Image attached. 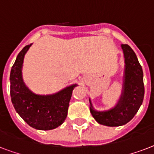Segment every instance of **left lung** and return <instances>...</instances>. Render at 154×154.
Listing matches in <instances>:
<instances>
[{
  "label": "left lung",
  "mask_w": 154,
  "mask_h": 154,
  "mask_svg": "<svg viewBox=\"0 0 154 154\" xmlns=\"http://www.w3.org/2000/svg\"><path fill=\"white\" fill-rule=\"evenodd\" d=\"M124 54V74L122 94L117 104L105 111H97L89 98V110L99 124L106 126H121L131 121L143 102L145 88L143 71L131 47L122 44Z\"/></svg>",
  "instance_id": "8db88e82"
}]
</instances>
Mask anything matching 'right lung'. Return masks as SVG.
Returning <instances> with one entry per match:
<instances>
[{
	"instance_id": "1",
	"label": "right lung",
	"mask_w": 154,
	"mask_h": 154,
	"mask_svg": "<svg viewBox=\"0 0 154 154\" xmlns=\"http://www.w3.org/2000/svg\"><path fill=\"white\" fill-rule=\"evenodd\" d=\"M31 45L23 48L11 69V101L17 112L29 126L39 130H50L65 122L72 90L77 85H70L55 94L47 95L30 90L23 80L22 68L25 56Z\"/></svg>"
}]
</instances>
